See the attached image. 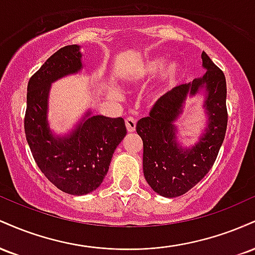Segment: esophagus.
Returning a JSON list of instances; mask_svg holds the SVG:
<instances>
[{
	"mask_svg": "<svg viewBox=\"0 0 255 255\" xmlns=\"http://www.w3.org/2000/svg\"><path fill=\"white\" fill-rule=\"evenodd\" d=\"M126 127H127V130L129 131V133H133V131L135 130L136 121L133 118H127L126 119Z\"/></svg>",
	"mask_w": 255,
	"mask_h": 255,
	"instance_id": "1",
	"label": "esophagus"
}]
</instances>
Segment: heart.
Wrapping results in <instances>:
<instances>
[{"label":"heart","instance_id":"b5f03b06","mask_svg":"<svg viewBox=\"0 0 255 255\" xmlns=\"http://www.w3.org/2000/svg\"><path fill=\"white\" fill-rule=\"evenodd\" d=\"M158 74V84L151 92V99L153 102L164 97L169 89L176 84L180 75L182 74V64L178 61H170L166 63V58L160 55L151 56L137 64L135 69L130 72L127 78V83L130 85L146 84L156 78ZM116 96H119L118 92Z\"/></svg>","mask_w":255,"mask_h":255}]
</instances>
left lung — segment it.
I'll return each instance as SVG.
<instances>
[{"label": "left lung", "mask_w": 255, "mask_h": 255, "mask_svg": "<svg viewBox=\"0 0 255 255\" xmlns=\"http://www.w3.org/2000/svg\"><path fill=\"white\" fill-rule=\"evenodd\" d=\"M206 73L192 83L180 85L156 102L150 116L137 121L136 133L144 144L142 169L147 183L165 198H176L192 189L212 168L227 131V81L223 72L206 52L201 54ZM204 96L207 127L199 141L183 148L177 140L174 122L188 97Z\"/></svg>", "instance_id": "obj_1"}]
</instances>
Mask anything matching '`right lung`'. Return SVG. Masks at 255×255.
Wrapping results in <instances>:
<instances>
[{
    "mask_svg": "<svg viewBox=\"0 0 255 255\" xmlns=\"http://www.w3.org/2000/svg\"><path fill=\"white\" fill-rule=\"evenodd\" d=\"M80 46L67 45L45 61L27 85L25 134L38 168L58 189L72 195L96 191L114 152L127 134L125 120L85 113L69 133L56 135L48 121L51 84L83 69Z\"/></svg>",
    "mask_w": 255,
    "mask_h": 255,
    "instance_id": "right-lung-1",
    "label": "right lung"
}]
</instances>
